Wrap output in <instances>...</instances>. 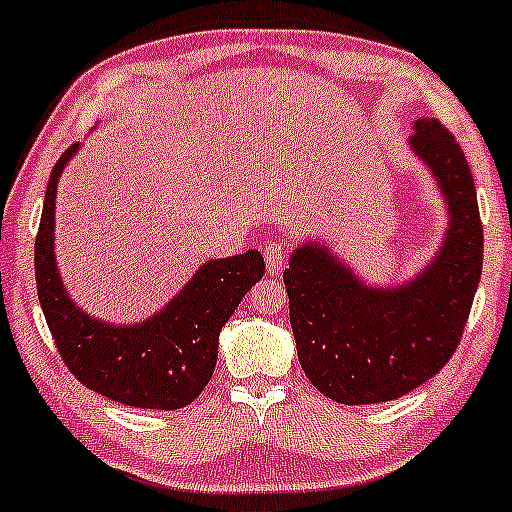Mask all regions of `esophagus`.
I'll use <instances>...</instances> for the list:
<instances>
[{
  "mask_svg": "<svg viewBox=\"0 0 512 512\" xmlns=\"http://www.w3.org/2000/svg\"><path fill=\"white\" fill-rule=\"evenodd\" d=\"M291 252V243L286 238H274L264 245V260H267V272L279 274L281 267H284L286 255Z\"/></svg>",
  "mask_w": 512,
  "mask_h": 512,
  "instance_id": "34e87169",
  "label": "esophagus"
}]
</instances>
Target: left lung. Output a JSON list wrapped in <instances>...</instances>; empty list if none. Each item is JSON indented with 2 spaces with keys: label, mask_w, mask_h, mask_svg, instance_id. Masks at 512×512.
Segmentation results:
<instances>
[{
  "label": "left lung",
  "mask_w": 512,
  "mask_h": 512,
  "mask_svg": "<svg viewBox=\"0 0 512 512\" xmlns=\"http://www.w3.org/2000/svg\"><path fill=\"white\" fill-rule=\"evenodd\" d=\"M409 146L448 204L433 262L402 286L375 289L325 245L305 243L284 272L298 361L339 404L390 402L431 380L460 344L481 279L484 231L460 144L436 117H421Z\"/></svg>",
  "instance_id": "8db88e82"
}]
</instances>
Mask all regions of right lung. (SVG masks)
Wrapping results in <instances>:
<instances>
[{"mask_svg": "<svg viewBox=\"0 0 512 512\" xmlns=\"http://www.w3.org/2000/svg\"><path fill=\"white\" fill-rule=\"evenodd\" d=\"M72 144L52 168L35 238V284L45 320L64 366L98 395L139 409H180L195 402L211 380L219 332L252 284L262 279L257 250L209 260L178 296L149 320L113 325L96 320L69 298L55 262V197Z\"/></svg>", "mask_w": 512, "mask_h": 512, "instance_id": "right-lung-1", "label": "right lung"}]
</instances>
